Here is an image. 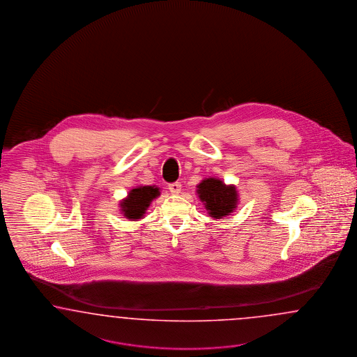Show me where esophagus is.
Segmentation results:
<instances>
[{
	"instance_id": "1",
	"label": "esophagus",
	"mask_w": 357,
	"mask_h": 357,
	"mask_svg": "<svg viewBox=\"0 0 357 357\" xmlns=\"http://www.w3.org/2000/svg\"><path fill=\"white\" fill-rule=\"evenodd\" d=\"M169 190H170V192H172V194H181V191H182V184L179 183V182L169 184Z\"/></svg>"
}]
</instances>
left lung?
Masks as SVG:
<instances>
[{"label":"left lung","mask_w":357,"mask_h":357,"mask_svg":"<svg viewBox=\"0 0 357 357\" xmlns=\"http://www.w3.org/2000/svg\"><path fill=\"white\" fill-rule=\"evenodd\" d=\"M199 199L204 203L208 215L222 218L234 212L238 204V191L234 184H225L218 178H206L197 184Z\"/></svg>","instance_id":"obj_1"}]
</instances>
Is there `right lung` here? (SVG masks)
Returning a JSON list of instances; mask_svg holds the SVG:
<instances>
[{
	"label": "right lung",
	"mask_w": 357,
	"mask_h": 357,
	"mask_svg": "<svg viewBox=\"0 0 357 357\" xmlns=\"http://www.w3.org/2000/svg\"><path fill=\"white\" fill-rule=\"evenodd\" d=\"M161 195L157 185H139L132 188L128 196L120 202V212L128 220L136 221L145 215L151 202Z\"/></svg>",
	"instance_id": "right-lung-1"
}]
</instances>
